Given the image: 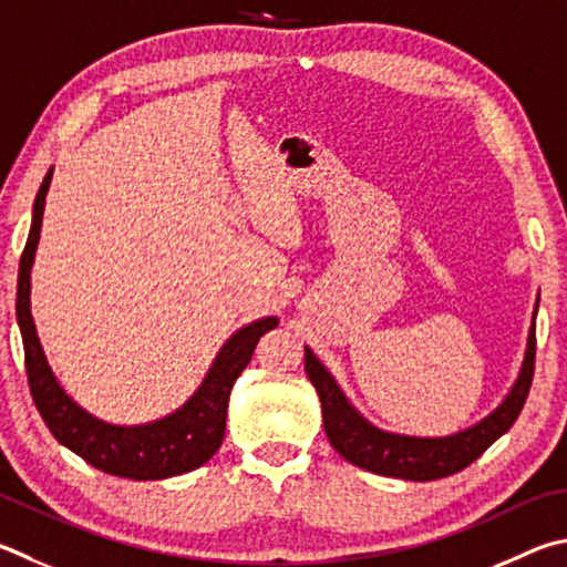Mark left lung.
Wrapping results in <instances>:
<instances>
[{
  "mask_svg": "<svg viewBox=\"0 0 567 567\" xmlns=\"http://www.w3.org/2000/svg\"><path fill=\"white\" fill-rule=\"evenodd\" d=\"M538 312V302H535ZM533 312V319H535ZM535 369V322L528 332V349L523 359L520 374L513 384L511 394L501 401L496 411H491L486 419H481L476 426L463 429L454 436L441 439H419L401 436L391 431L377 429L374 424L359 414L349 404L342 389L337 386L334 377L327 372L324 364L312 354L310 347H305V372L317 389L322 401V421L329 444L342 458L354 466L379 473V476L404 478V481H436L446 478L451 473H458L471 466L493 441L501 439L516 424L533 382Z\"/></svg>",
  "mask_w": 567,
  "mask_h": 567,
  "instance_id": "obj_1",
  "label": "left lung"
}]
</instances>
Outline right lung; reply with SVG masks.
<instances>
[{
  "instance_id": "1",
  "label": "right lung",
  "mask_w": 567,
  "mask_h": 567,
  "mask_svg": "<svg viewBox=\"0 0 567 567\" xmlns=\"http://www.w3.org/2000/svg\"><path fill=\"white\" fill-rule=\"evenodd\" d=\"M51 173H54V168H49L37 193L32 230H29L22 262H19L17 282V319L19 329H22L24 364L29 389H32L41 419H44V424L59 444H64L76 456L91 463V466L111 473V476L131 481H158L181 476V473L203 466L223 444L230 389L235 379L250 364L260 337L277 327V317L257 319V322L238 329L220 347L198 391L178 411H173L171 416H163L143 426H113L91 416L89 411L81 409L59 386L54 372L47 364L44 349H41L37 337L32 307H29L32 265L41 233V218H44Z\"/></svg>"
}]
</instances>
